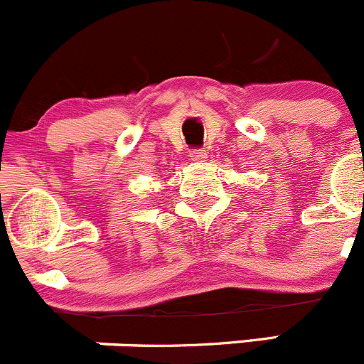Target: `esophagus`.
Returning <instances> with one entry per match:
<instances>
[{"instance_id":"obj_1","label":"esophagus","mask_w":364,"mask_h":364,"mask_svg":"<svg viewBox=\"0 0 364 364\" xmlns=\"http://www.w3.org/2000/svg\"><path fill=\"white\" fill-rule=\"evenodd\" d=\"M189 157H191L193 161H205L207 150L205 148H195V150L189 151Z\"/></svg>"}]
</instances>
